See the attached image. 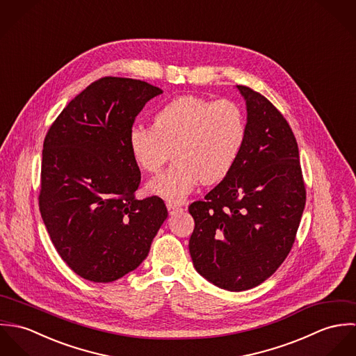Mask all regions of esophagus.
<instances>
[{
    "mask_svg": "<svg viewBox=\"0 0 356 356\" xmlns=\"http://www.w3.org/2000/svg\"><path fill=\"white\" fill-rule=\"evenodd\" d=\"M167 209H168V212H170L171 215H174V213H178V212H182V211H184V208H182L181 205H177V204L172 203H167Z\"/></svg>",
    "mask_w": 356,
    "mask_h": 356,
    "instance_id": "34e87169",
    "label": "esophagus"
}]
</instances>
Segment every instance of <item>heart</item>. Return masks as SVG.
<instances>
[{
    "label": "heart",
    "mask_w": 356,
    "mask_h": 356,
    "mask_svg": "<svg viewBox=\"0 0 356 356\" xmlns=\"http://www.w3.org/2000/svg\"><path fill=\"white\" fill-rule=\"evenodd\" d=\"M245 116L238 104L179 96L153 115L152 127L136 124L129 147L137 164L156 174L171 157L175 163L148 184V191L170 202H181L196 185H213L233 170L244 145Z\"/></svg>",
    "instance_id": "b5f03b06"
}]
</instances>
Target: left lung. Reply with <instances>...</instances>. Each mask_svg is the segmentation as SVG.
I'll return each instance as SVG.
<instances>
[{
  "label": "left lung",
  "instance_id": "8db88e82",
  "mask_svg": "<svg viewBox=\"0 0 356 356\" xmlns=\"http://www.w3.org/2000/svg\"><path fill=\"white\" fill-rule=\"evenodd\" d=\"M247 133L232 172L189 205V252L213 285L241 292L266 281L291 252L305 205L295 134L282 113L248 86Z\"/></svg>",
  "mask_w": 356,
  "mask_h": 356
}]
</instances>
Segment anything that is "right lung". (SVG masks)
<instances>
[{"instance_id":"1","label":"right lung","mask_w":356,"mask_h":356,"mask_svg":"<svg viewBox=\"0 0 356 356\" xmlns=\"http://www.w3.org/2000/svg\"><path fill=\"white\" fill-rule=\"evenodd\" d=\"M163 90L144 81L105 76L67 104L42 149L40 211L68 267L93 282H112L148 256L168 212L151 196L136 199L141 172L129 131Z\"/></svg>"}]
</instances>
